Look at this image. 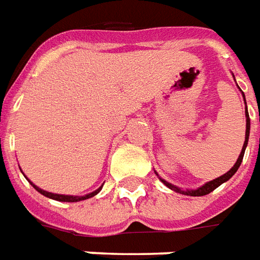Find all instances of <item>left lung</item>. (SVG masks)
I'll use <instances>...</instances> for the list:
<instances>
[{
	"instance_id": "left-lung-1",
	"label": "left lung",
	"mask_w": 260,
	"mask_h": 260,
	"mask_svg": "<svg viewBox=\"0 0 260 260\" xmlns=\"http://www.w3.org/2000/svg\"><path fill=\"white\" fill-rule=\"evenodd\" d=\"M242 97H244V102H245V96H244V93H242ZM246 104V102H245ZM245 117H246V131H245V142H244V146H242V150H241L240 156H238V160L235 161V164L231 167V170L230 171H227L225 174H223L221 177H217L216 180L213 181H209V182H206L205 185H202L201 188H198V189H186V191H182L181 188H178V186L173 185V184H170V182H167L166 180H163V178H160V181L163 182L164 185L169 186L170 189H173V191L178 192V193H182V195H189V196H203V195H207V193H210L212 191H214L217 186H220L223 182H225V181H229L233 175L237 173V170H238V167L241 166V163H242V158H244V153H245V149H246V145H248V139H249V129H251V121H249V114H248V108H246L245 111ZM157 174V173H156Z\"/></svg>"
}]
</instances>
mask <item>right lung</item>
<instances>
[{"label":"right lung","mask_w":260,"mask_h":260,"mask_svg":"<svg viewBox=\"0 0 260 260\" xmlns=\"http://www.w3.org/2000/svg\"><path fill=\"white\" fill-rule=\"evenodd\" d=\"M26 177V175H25ZM29 181V180H27ZM31 185H33V188L36 189L37 192H40L42 195L47 196V198H50V199H54V201H59V202H79V201H85V199H89V198H93L94 195H97L99 192L102 191L103 186H100L99 189H96V191H93L91 193H87V195L85 196H74V195H58V193H51V192H47L44 191V189H42V188H39V186H36L31 181H29Z\"/></svg>","instance_id":"obj_1"}]
</instances>
